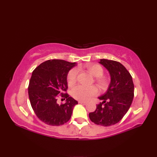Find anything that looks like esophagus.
I'll return each mask as SVG.
<instances>
[{
	"instance_id": "obj_1",
	"label": "esophagus",
	"mask_w": 157,
	"mask_h": 157,
	"mask_svg": "<svg viewBox=\"0 0 157 157\" xmlns=\"http://www.w3.org/2000/svg\"><path fill=\"white\" fill-rule=\"evenodd\" d=\"M78 102L80 103V104H83V105H86V104H87V102H84V101H79Z\"/></svg>"
}]
</instances>
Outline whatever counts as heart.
Wrapping results in <instances>:
<instances>
[{
  "label": "heart",
  "mask_w": 157,
  "mask_h": 157,
  "mask_svg": "<svg viewBox=\"0 0 157 157\" xmlns=\"http://www.w3.org/2000/svg\"><path fill=\"white\" fill-rule=\"evenodd\" d=\"M89 73L95 77L96 84L102 90H105L109 86V80L107 78L103 76L104 70L102 67L98 64H88L86 65ZM78 70L76 68L72 69L69 71L67 75V84L69 86H73L75 84L78 79ZM72 96L77 100L82 101H88L98 94V90L94 86H84L78 85L72 90Z\"/></svg>",
  "instance_id": "1"
}]
</instances>
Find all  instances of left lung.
<instances>
[{
  "mask_svg": "<svg viewBox=\"0 0 157 157\" xmlns=\"http://www.w3.org/2000/svg\"><path fill=\"white\" fill-rule=\"evenodd\" d=\"M99 63L109 71L111 83L105 94L98 97L103 102L89 113V117L96 125L111 126L128 111L134 98V85L132 75L121 63L108 59H101Z\"/></svg>",
  "mask_w": 157,
  "mask_h": 157,
  "instance_id": "8db88e82",
  "label": "left lung"
}]
</instances>
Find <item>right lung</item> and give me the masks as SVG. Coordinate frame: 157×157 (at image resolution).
<instances>
[{"mask_svg": "<svg viewBox=\"0 0 157 157\" xmlns=\"http://www.w3.org/2000/svg\"><path fill=\"white\" fill-rule=\"evenodd\" d=\"M76 63L61 59L43 62L32 72L28 86L32 107L38 118L46 124L61 125L71 117L73 107L78 102L66 93L67 76ZM59 97L66 99L65 104H58Z\"/></svg>", "mask_w": 157, "mask_h": 157, "instance_id": "obj_1", "label": "right lung"}]
</instances>
